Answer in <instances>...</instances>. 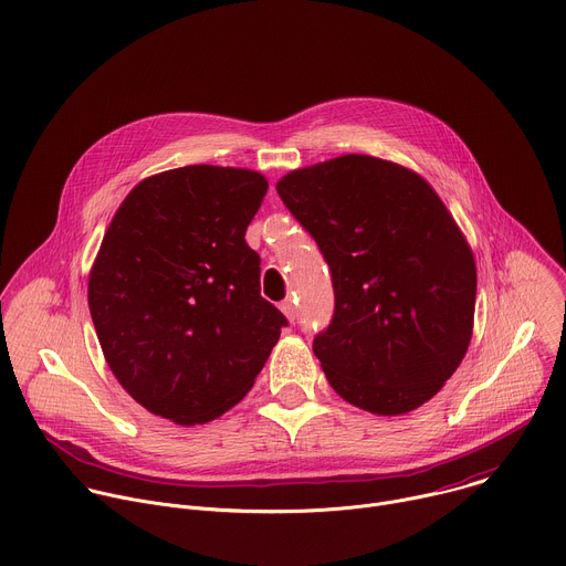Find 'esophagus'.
<instances>
[{"label": "esophagus", "mask_w": 566, "mask_h": 566, "mask_svg": "<svg viewBox=\"0 0 566 566\" xmlns=\"http://www.w3.org/2000/svg\"><path fill=\"white\" fill-rule=\"evenodd\" d=\"M280 308H282V313H284L291 322H295V317H297V308H295V304H293L291 300H284V302L280 304Z\"/></svg>", "instance_id": "34e87169"}]
</instances>
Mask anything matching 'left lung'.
<instances>
[{
    "label": "left lung",
    "instance_id": "8db88e82",
    "mask_svg": "<svg viewBox=\"0 0 566 566\" xmlns=\"http://www.w3.org/2000/svg\"><path fill=\"white\" fill-rule=\"evenodd\" d=\"M275 188L332 269L336 311L313 340L329 385L378 417L421 408L472 338L476 266L454 217L421 175L367 154Z\"/></svg>",
    "mask_w": 566,
    "mask_h": 566
}]
</instances>
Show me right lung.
<instances>
[{"instance_id": "add662e5", "label": "right lung", "mask_w": 566, "mask_h": 566, "mask_svg": "<svg viewBox=\"0 0 566 566\" xmlns=\"http://www.w3.org/2000/svg\"><path fill=\"white\" fill-rule=\"evenodd\" d=\"M269 190L244 168L186 166L143 179L90 273L105 360L140 406L208 423L253 387L286 317L260 295L247 228Z\"/></svg>"}]
</instances>
